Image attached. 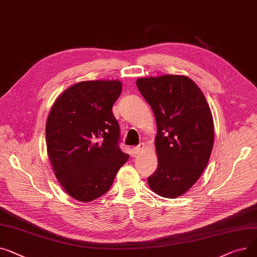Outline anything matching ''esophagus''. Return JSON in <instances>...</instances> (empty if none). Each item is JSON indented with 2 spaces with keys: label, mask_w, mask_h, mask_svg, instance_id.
I'll list each match as a JSON object with an SVG mask.
<instances>
[{
  "label": "esophagus",
  "mask_w": 257,
  "mask_h": 257,
  "mask_svg": "<svg viewBox=\"0 0 257 257\" xmlns=\"http://www.w3.org/2000/svg\"><path fill=\"white\" fill-rule=\"evenodd\" d=\"M144 143H140L138 146H135L134 148H133V153L135 154V155H139L140 153H142V150L144 149Z\"/></svg>",
  "instance_id": "1"
}]
</instances>
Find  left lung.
Instances as JSON below:
<instances>
[{
  "instance_id": "left-lung-1",
  "label": "left lung",
  "mask_w": 257,
  "mask_h": 257,
  "mask_svg": "<svg viewBox=\"0 0 257 257\" xmlns=\"http://www.w3.org/2000/svg\"><path fill=\"white\" fill-rule=\"evenodd\" d=\"M136 84L152 107L158 127V168L148 185L162 197H178L197 182L209 160L212 112L200 88L186 75L140 78Z\"/></svg>"
}]
</instances>
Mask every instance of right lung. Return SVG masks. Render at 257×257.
<instances>
[{
	"instance_id": "right-lung-1",
	"label": "right lung",
	"mask_w": 257,
	"mask_h": 257,
	"mask_svg": "<svg viewBox=\"0 0 257 257\" xmlns=\"http://www.w3.org/2000/svg\"><path fill=\"white\" fill-rule=\"evenodd\" d=\"M120 81H85L60 95L50 111L48 155L60 185L73 199L89 202L111 188L128 155L119 147L120 128L112 107Z\"/></svg>"
}]
</instances>
